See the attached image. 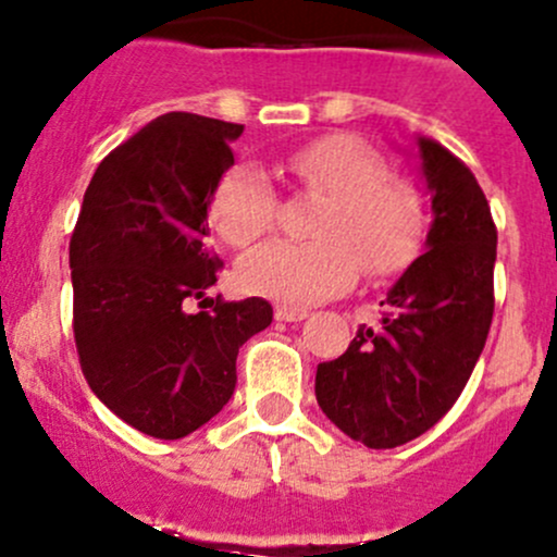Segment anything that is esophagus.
<instances>
[{
    "label": "esophagus",
    "mask_w": 557,
    "mask_h": 557,
    "mask_svg": "<svg viewBox=\"0 0 557 557\" xmlns=\"http://www.w3.org/2000/svg\"><path fill=\"white\" fill-rule=\"evenodd\" d=\"M274 317H277V322H301V320H307L309 311L307 309H293V307H277Z\"/></svg>",
    "instance_id": "1"
}]
</instances>
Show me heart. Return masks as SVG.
I'll return each instance as SVG.
<instances>
[{
    "mask_svg": "<svg viewBox=\"0 0 557 557\" xmlns=\"http://www.w3.org/2000/svg\"><path fill=\"white\" fill-rule=\"evenodd\" d=\"M280 171L298 187L327 198L314 224V243L272 240L237 261L235 283L248 296L309 307L338 296L359 272L388 277L412 259L420 213L405 187L386 182V169L351 137H322L290 152ZM277 195L267 171L237 163L213 195V222L230 246L243 248L272 227Z\"/></svg>",
    "mask_w": 557,
    "mask_h": 557,
    "instance_id": "heart-1",
    "label": "heart"
}]
</instances>
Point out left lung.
<instances>
[{
    "label": "left lung",
    "instance_id": "8db88e82",
    "mask_svg": "<svg viewBox=\"0 0 557 557\" xmlns=\"http://www.w3.org/2000/svg\"><path fill=\"white\" fill-rule=\"evenodd\" d=\"M431 227L425 253L388 290L377 327L317 364V405L370 449L412 442L449 412L484 351L494 314L497 227L484 189L436 139L414 137Z\"/></svg>",
    "mask_w": 557,
    "mask_h": 557
}]
</instances>
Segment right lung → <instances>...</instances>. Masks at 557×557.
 <instances>
[{
  "mask_svg": "<svg viewBox=\"0 0 557 557\" xmlns=\"http://www.w3.org/2000/svg\"><path fill=\"white\" fill-rule=\"evenodd\" d=\"M240 124L158 115L102 158L71 237L73 335L97 399L152 438H182L222 412L237 351L272 322L264 298L206 296L222 261L209 209ZM203 297L211 312L186 311Z\"/></svg>",
  "mask_w": 557,
  "mask_h": 557,
  "instance_id": "add662e5",
  "label": "right lung"
}]
</instances>
